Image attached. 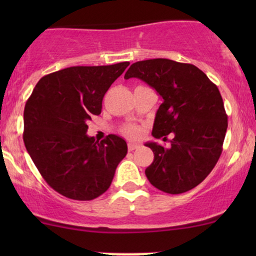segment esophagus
<instances>
[{"label": "esophagus", "instance_id": "esophagus-1", "mask_svg": "<svg viewBox=\"0 0 256 256\" xmlns=\"http://www.w3.org/2000/svg\"><path fill=\"white\" fill-rule=\"evenodd\" d=\"M128 150L132 152V150H134V149L140 148V144H138V143H136V142H128Z\"/></svg>", "mask_w": 256, "mask_h": 256}]
</instances>
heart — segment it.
Here are the masks:
<instances>
[{
  "label": "heart",
  "instance_id": "heart-1",
  "mask_svg": "<svg viewBox=\"0 0 256 256\" xmlns=\"http://www.w3.org/2000/svg\"><path fill=\"white\" fill-rule=\"evenodd\" d=\"M122 132L128 137H138L142 132V128H140V125L136 124H128L122 128Z\"/></svg>",
  "mask_w": 256,
  "mask_h": 256
}]
</instances>
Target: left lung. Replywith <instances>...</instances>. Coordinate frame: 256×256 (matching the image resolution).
I'll use <instances>...</instances> for the list:
<instances>
[{
  "label": "left lung",
  "mask_w": 256,
  "mask_h": 256,
  "mask_svg": "<svg viewBox=\"0 0 256 256\" xmlns=\"http://www.w3.org/2000/svg\"><path fill=\"white\" fill-rule=\"evenodd\" d=\"M125 79L140 78L164 100L155 116L152 136L171 146L150 142L154 161L148 180L161 192L177 195L198 186L212 172L222 152L228 116L218 86L192 64L152 58L132 64Z\"/></svg>",
  "instance_id": "8db88e82"
}]
</instances>
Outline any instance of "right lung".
Listing matches in <instances>:
<instances>
[{"label": "right lung", "instance_id": "1", "mask_svg": "<svg viewBox=\"0 0 256 256\" xmlns=\"http://www.w3.org/2000/svg\"><path fill=\"white\" fill-rule=\"evenodd\" d=\"M130 62L74 66L44 76L24 110L26 150L44 180L72 200L90 201L106 192L126 156L122 137L94 140L86 122L102 110V100Z\"/></svg>", "mask_w": 256, "mask_h": 256}]
</instances>
